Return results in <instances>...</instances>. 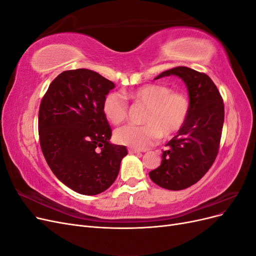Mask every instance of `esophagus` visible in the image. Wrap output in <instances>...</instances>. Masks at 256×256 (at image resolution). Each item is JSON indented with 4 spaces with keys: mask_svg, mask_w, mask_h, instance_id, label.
I'll return each instance as SVG.
<instances>
[{
    "mask_svg": "<svg viewBox=\"0 0 256 256\" xmlns=\"http://www.w3.org/2000/svg\"><path fill=\"white\" fill-rule=\"evenodd\" d=\"M128 152H129V154H140L141 152V150H136V148H129Z\"/></svg>",
    "mask_w": 256,
    "mask_h": 256,
    "instance_id": "esophagus-1",
    "label": "esophagus"
}]
</instances>
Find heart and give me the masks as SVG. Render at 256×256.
<instances>
[{
  "label": "heart",
  "instance_id": "obj_1",
  "mask_svg": "<svg viewBox=\"0 0 256 256\" xmlns=\"http://www.w3.org/2000/svg\"><path fill=\"white\" fill-rule=\"evenodd\" d=\"M127 97L146 106L142 122L144 125H128L115 131V140L131 148L146 150L160 136L171 138L187 122L190 112L188 97L182 92H173L164 84H146L127 92ZM128 106L118 92H111L104 99L102 112L113 125H118L127 118Z\"/></svg>",
  "mask_w": 256,
  "mask_h": 256
}]
</instances>
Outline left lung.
Instances as JSON below:
<instances>
[{"instance_id":"left-lung-1","label":"left lung","mask_w":256,"mask_h":256,"mask_svg":"<svg viewBox=\"0 0 256 256\" xmlns=\"http://www.w3.org/2000/svg\"><path fill=\"white\" fill-rule=\"evenodd\" d=\"M176 76L186 84L190 112L180 132L166 144L159 168L150 180L168 190H182L198 182L218 154L224 122V104L212 80L188 67L164 72L154 80Z\"/></svg>"}]
</instances>
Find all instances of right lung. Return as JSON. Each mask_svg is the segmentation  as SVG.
<instances>
[{"instance_id":"1","label":"right lung","mask_w":256,"mask_h":256,"mask_svg":"<svg viewBox=\"0 0 256 256\" xmlns=\"http://www.w3.org/2000/svg\"><path fill=\"white\" fill-rule=\"evenodd\" d=\"M115 84L88 69L60 74L44 96L38 130L42 150L53 174L68 188L96 196L111 187L127 154L110 142L112 130L102 112Z\"/></svg>"}]
</instances>
